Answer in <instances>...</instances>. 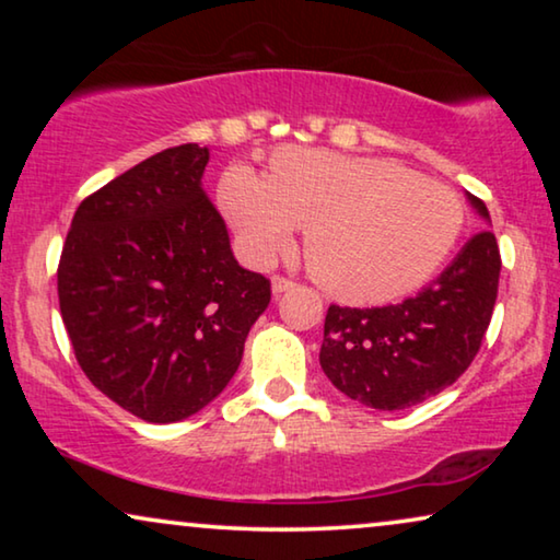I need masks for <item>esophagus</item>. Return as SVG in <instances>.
<instances>
[{"mask_svg": "<svg viewBox=\"0 0 560 560\" xmlns=\"http://www.w3.org/2000/svg\"><path fill=\"white\" fill-rule=\"evenodd\" d=\"M295 282L293 280H288V278H280V275H275L272 278V295L278 298V295H282V293H288L290 288H293Z\"/></svg>", "mask_w": 560, "mask_h": 560, "instance_id": "34e87169", "label": "esophagus"}]
</instances>
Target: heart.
<instances>
[{"label": "heart", "instance_id": "b5f03b06", "mask_svg": "<svg viewBox=\"0 0 560 560\" xmlns=\"http://www.w3.org/2000/svg\"><path fill=\"white\" fill-rule=\"evenodd\" d=\"M219 203L242 249L267 262L305 229V262L326 293L354 305L400 301L446 265L464 203L443 183L385 158L285 148L267 178L229 165Z\"/></svg>", "mask_w": 560, "mask_h": 560}]
</instances>
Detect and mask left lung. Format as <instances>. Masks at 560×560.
<instances>
[{
  "label": "left lung",
  "mask_w": 560,
  "mask_h": 560,
  "mask_svg": "<svg viewBox=\"0 0 560 560\" xmlns=\"http://www.w3.org/2000/svg\"><path fill=\"white\" fill-rule=\"evenodd\" d=\"M466 201L487 224V206ZM500 247L481 229L446 270L418 295L382 308L331 305L320 370L336 389L374 410H405L454 385L474 362L492 320L500 285Z\"/></svg>",
  "instance_id": "1"
}]
</instances>
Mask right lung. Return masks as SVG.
<instances>
[{"instance_id":"right-lung-1","label":"right lung","mask_w":560,"mask_h":560,"mask_svg":"<svg viewBox=\"0 0 560 560\" xmlns=\"http://www.w3.org/2000/svg\"><path fill=\"white\" fill-rule=\"evenodd\" d=\"M209 148L129 167L73 213L58 301L91 385L148 423L203 410L234 377L270 280L234 259L203 190Z\"/></svg>"}]
</instances>
